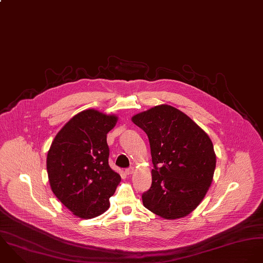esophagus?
<instances>
[{"instance_id": "esophagus-1", "label": "esophagus", "mask_w": 263, "mask_h": 263, "mask_svg": "<svg viewBox=\"0 0 263 263\" xmlns=\"http://www.w3.org/2000/svg\"><path fill=\"white\" fill-rule=\"evenodd\" d=\"M134 172H135L134 167H129V168H127V170L125 171V173H126L127 175H132V174H134Z\"/></svg>"}]
</instances>
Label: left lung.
Returning <instances> with one entry per match:
<instances>
[{"instance_id":"8db88e82","label":"left lung","mask_w":263,"mask_h":263,"mask_svg":"<svg viewBox=\"0 0 263 263\" xmlns=\"http://www.w3.org/2000/svg\"><path fill=\"white\" fill-rule=\"evenodd\" d=\"M148 137L153 183L143 205L165 219L188 215L204 198L216 157L209 135L186 114L160 105L132 117Z\"/></svg>"}]
</instances>
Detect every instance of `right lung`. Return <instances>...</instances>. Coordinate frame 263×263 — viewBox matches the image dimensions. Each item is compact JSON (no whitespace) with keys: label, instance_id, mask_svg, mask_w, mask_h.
Wrapping results in <instances>:
<instances>
[{"label":"right lung","instance_id":"1","mask_svg":"<svg viewBox=\"0 0 263 263\" xmlns=\"http://www.w3.org/2000/svg\"><path fill=\"white\" fill-rule=\"evenodd\" d=\"M118 117L89 108L75 115L55 135L47 170L55 197L74 215L92 218L109 208L121 177L108 165L106 134Z\"/></svg>","mask_w":263,"mask_h":263}]
</instances>
